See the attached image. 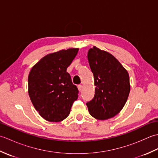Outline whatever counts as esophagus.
Instances as JSON below:
<instances>
[{
	"instance_id": "esophagus-1",
	"label": "esophagus",
	"mask_w": 158,
	"mask_h": 158,
	"mask_svg": "<svg viewBox=\"0 0 158 158\" xmlns=\"http://www.w3.org/2000/svg\"><path fill=\"white\" fill-rule=\"evenodd\" d=\"M77 88H78V89H79V92H81V89H82V88H83V86H82V85H81V84H79V85H77Z\"/></svg>"
}]
</instances>
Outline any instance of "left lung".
<instances>
[{
    "label": "left lung",
    "instance_id": "1",
    "mask_svg": "<svg viewBox=\"0 0 158 158\" xmlns=\"http://www.w3.org/2000/svg\"><path fill=\"white\" fill-rule=\"evenodd\" d=\"M94 78L95 94L86 103L94 118L105 120L118 114L127 101L130 85L129 75L110 53L94 46L88 53Z\"/></svg>",
    "mask_w": 158,
    "mask_h": 158
}]
</instances>
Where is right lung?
I'll return each instance as SVG.
<instances>
[{"label":"right lung","instance_id":"add662e5","mask_svg":"<svg viewBox=\"0 0 158 158\" xmlns=\"http://www.w3.org/2000/svg\"><path fill=\"white\" fill-rule=\"evenodd\" d=\"M79 49L71 48L47 55L32 67L28 75V94L33 106L45 120L66 119L79 90L66 72Z\"/></svg>","mask_w":158,"mask_h":158}]
</instances>
